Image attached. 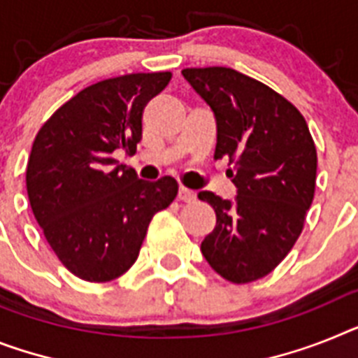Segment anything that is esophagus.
<instances>
[{
    "label": "esophagus",
    "instance_id": "esophagus-1",
    "mask_svg": "<svg viewBox=\"0 0 358 358\" xmlns=\"http://www.w3.org/2000/svg\"><path fill=\"white\" fill-rule=\"evenodd\" d=\"M194 198H196V194L191 189L184 187V185L178 189V200H182V202H194Z\"/></svg>",
    "mask_w": 358,
    "mask_h": 358
}]
</instances>
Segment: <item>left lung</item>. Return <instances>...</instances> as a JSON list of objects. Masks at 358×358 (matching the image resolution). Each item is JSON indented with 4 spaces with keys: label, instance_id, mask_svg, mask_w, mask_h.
<instances>
[{
    "label": "left lung",
    "instance_id": "1",
    "mask_svg": "<svg viewBox=\"0 0 358 358\" xmlns=\"http://www.w3.org/2000/svg\"><path fill=\"white\" fill-rule=\"evenodd\" d=\"M216 120L215 160L229 158L236 198L198 193L216 213L202 255L225 280L269 275L302 233L317 180V149L295 105L235 69H184Z\"/></svg>",
    "mask_w": 358,
    "mask_h": 358
}]
</instances>
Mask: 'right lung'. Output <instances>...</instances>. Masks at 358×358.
Instances as JSON below:
<instances>
[{
  "label": "right lung",
  "instance_id": "right-lung-1",
  "mask_svg": "<svg viewBox=\"0 0 358 358\" xmlns=\"http://www.w3.org/2000/svg\"><path fill=\"white\" fill-rule=\"evenodd\" d=\"M171 72H138L87 87L36 134L27 193L43 235L72 275L109 282L136 262L152 216L169 207L178 184L145 182L113 152H136L147 101Z\"/></svg>",
  "mask_w": 358,
  "mask_h": 358
}]
</instances>
